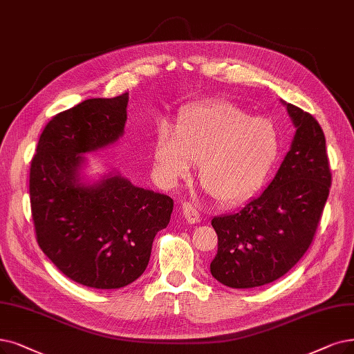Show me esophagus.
<instances>
[{
	"mask_svg": "<svg viewBox=\"0 0 354 354\" xmlns=\"http://www.w3.org/2000/svg\"><path fill=\"white\" fill-rule=\"evenodd\" d=\"M181 214L185 216V219L190 223H196L201 221V215H199V210H197L192 203L189 202H183L181 203Z\"/></svg>",
	"mask_w": 354,
	"mask_h": 354,
	"instance_id": "1",
	"label": "esophagus"
}]
</instances>
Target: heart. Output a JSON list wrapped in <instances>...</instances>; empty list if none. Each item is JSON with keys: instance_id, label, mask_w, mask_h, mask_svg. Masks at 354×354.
<instances>
[{"instance_id": "b5f03b06", "label": "heart", "mask_w": 354, "mask_h": 354, "mask_svg": "<svg viewBox=\"0 0 354 354\" xmlns=\"http://www.w3.org/2000/svg\"><path fill=\"white\" fill-rule=\"evenodd\" d=\"M279 148L270 119L252 118L234 103H210L183 113L176 132L161 126L152 158L157 176L168 185L189 177L199 162L202 186L219 202L235 203L264 185Z\"/></svg>"}]
</instances>
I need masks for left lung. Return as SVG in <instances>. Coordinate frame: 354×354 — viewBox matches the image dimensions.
I'll use <instances>...</instances> for the list:
<instances>
[{"mask_svg":"<svg viewBox=\"0 0 354 354\" xmlns=\"http://www.w3.org/2000/svg\"><path fill=\"white\" fill-rule=\"evenodd\" d=\"M296 128L285 160L264 192L236 214L215 216L218 252L210 273L234 289L277 280L309 248L328 199L331 173L315 118L281 100Z\"/></svg>","mask_w":354,"mask_h":354,"instance_id":"1","label":"left lung"}]
</instances>
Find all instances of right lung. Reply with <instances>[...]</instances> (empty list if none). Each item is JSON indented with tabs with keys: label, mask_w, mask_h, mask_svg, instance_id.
<instances>
[{
	"label": "right lung",
	"mask_w": 354,
	"mask_h": 354,
	"mask_svg": "<svg viewBox=\"0 0 354 354\" xmlns=\"http://www.w3.org/2000/svg\"><path fill=\"white\" fill-rule=\"evenodd\" d=\"M129 94L90 98L56 115L30 167L37 244L59 270L94 289L128 286L145 272L153 238L167 228L169 196L133 186L116 169L90 180L86 153L118 142Z\"/></svg>",
	"instance_id": "obj_1"
}]
</instances>
